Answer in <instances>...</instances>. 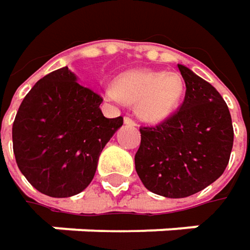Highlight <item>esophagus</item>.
<instances>
[{
	"label": "esophagus",
	"instance_id": "34e87169",
	"mask_svg": "<svg viewBox=\"0 0 250 250\" xmlns=\"http://www.w3.org/2000/svg\"><path fill=\"white\" fill-rule=\"evenodd\" d=\"M124 122H125L126 125H132V126H136V122H135V119H132L129 115H126V117L124 118Z\"/></svg>",
	"mask_w": 250,
	"mask_h": 250
}]
</instances>
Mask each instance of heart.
<instances>
[{"label": "heart", "mask_w": 250, "mask_h": 250, "mask_svg": "<svg viewBox=\"0 0 250 250\" xmlns=\"http://www.w3.org/2000/svg\"><path fill=\"white\" fill-rule=\"evenodd\" d=\"M184 91L180 74L155 70H129L115 80V87L104 88L109 101L124 100L136 104V114L147 122H160L174 112Z\"/></svg>", "instance_id": "1"}]
</instances>
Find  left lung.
I'll return each mask as SVG.
<instances>
[{
	"instance_id": "left-lung-1",
	"label": "left lung",
	"mask_w": 250,
	"mask_h": 250,
	"mask_svg": "<svg viewBox=\"0 0 250 250\" xmlns=\"http://www.w3.org/2000/svg\"><path fill=\"white\" fill-rule=\"evenodd\" d=\"M186 83L180 108L155 126H141L135 167L152 193L183 198L204 190L227 167L233 128L227 103L206 80L179 64Z\"/></svg>"
}]
</instances>
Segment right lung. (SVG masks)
Instances as JSON below:
<instances>
[{"instance_id":"add662e5","label":"right lung","mask_w":250,"mask_h":250,"mask_svg":"<svg viewBox=\"0 0 250 250\" xmlns=\"http://www.w3.org/2000/svg\"><path fill=\"white\" fill-rule=\"evenodd\" d=\"M67 67L36 83L12 125L14 155L21 173L49 197L82 193L91 183L100 153L124 124L105 118L103 97L76 82Z\"/></svg>"}]
</instances>
